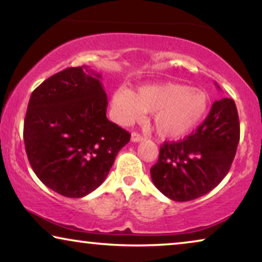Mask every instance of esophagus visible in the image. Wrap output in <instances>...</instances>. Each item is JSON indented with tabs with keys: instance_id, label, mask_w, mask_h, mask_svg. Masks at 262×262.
<instances>
[{
	"instance_id": "esophagus-1",
	"label": "esophagus",
	"mask_w": 262,
	"mask_h": 262,
	"mask_svg": "<svg viewBox=\"0 0 262 262\" xmlns=\"http://www.w3.org/2000/svg\"><path fill=\"white\" fill-rule=\"evenodd\" d=\"M143 136H141L139 134H137V132H134V134L131 135V141L135 142V143H138V142H142L143 141Z\"/></svg>"
}]
</instances>
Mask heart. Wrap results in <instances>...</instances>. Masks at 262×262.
I'll list each match as a JSON object with an SVG mask.
<instances>
[{
  "label": "heart",
  "mask_w": 262,
  "mask_h": 262,
  "mask_svg": "<svg viewBox=\"0 0 262 262\" xmlns=\"http://www.w3.org/2000/svg\"><path fill=\"white\" fill-rule=\"evenodd\" d=\"M210 108L205 91L180 83L143 85L135 93L118 88L111 96V113L120 125L141 120L152 112L154 127L163 138H181L202 123Z\"/></svg>",
  "instance_id": "1"
}]
</instances>
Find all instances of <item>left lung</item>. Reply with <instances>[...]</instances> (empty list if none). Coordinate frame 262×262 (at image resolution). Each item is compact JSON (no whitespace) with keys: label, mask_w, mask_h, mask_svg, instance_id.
<instances>
[{"label":"left lung","mask_w":262,"mask_h":262,"mask_svg":"<svg viewBox=\"0 0 262 262\" xmlns=\"http://www.w3.org/2000/svg\"><path fill=\"white\" fill-rule=\"evenodd\" d=\"M238 141L235 101L228 98L214 101L194 134L177 143L164 142L161 146L159 161L150 169L154 185L175 202L206 194L228 174Z\"/></svg>","instance_id":"1"}]
</instances>
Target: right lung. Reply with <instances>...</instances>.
<instances>
[{
	"label": "right lung",
	"mask_w": 262,
	"mask_h": 262,
	"mask_svg": "<svg viewBox=\"0 0 262 262\" xmlns=\"http://www.w3.org/2000/svg\"><path fill=\"white\" fill-rule=\"evenodd\" d=\"M101 75L87 66L49 77L32 93L24 124L31 167L42 184L68 198L99 187L130 141L107 119Z\"/></svg>",
	"instance_id": "obj_1"
}]
</instances>
